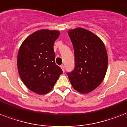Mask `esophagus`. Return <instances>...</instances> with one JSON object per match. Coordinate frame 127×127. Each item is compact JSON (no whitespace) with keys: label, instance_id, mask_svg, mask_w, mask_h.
Masks as SVG:
<instances>
[{"label":"esophagus","instance_id":"obj_1","mask_svg":"<svg viewBox=\"0 0 127 127\" xmlns=\"http://www.w3.org/2000/svg\"><path fill=\"white\" fill-rule=\"evenodd\" d=\"M61 68L62 70H63V71L64 72V66L63 64V65L61 66Z\"/></svg>","mask_w":127,"mask_h":127}]
</instances>
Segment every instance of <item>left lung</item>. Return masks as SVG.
Listing matches in <instances>:
<instances>
[{"mask_svg": "<svg viewBox=\"0 0 127 127\" xmlns=\"http://www.w3.org/2000/svg\"><path fill=\"white\" fill-rule=\"evenodd\" d=\"M68 35L74 47L75 66L67 75L76 90L88 94L104 79L108 63L106 49L99 37L85 29L69 30Z\"/></svg>", "mask_w": 127, "mask_h": 127, "instance_id": "obj_1", "label": "left lung"}]
</instances>
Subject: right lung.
Listing matches in <instances>:
<instances>
[{
  "mask_svg": "<svg viewBox=\"0 0 127 127\" xmlns=\"http://www.w3.org/2000/svg\"><path fill=\"white\" fill-rule=\"evenodd\" d=\"M59 35V31L41 30L28 37L19 49L20 76L28 88L38 94L49 92L63 73L55 64L53 49Z\"/></svg>",
  "mask_w": 127,
  "mask_h": 127,
  "instance_id": "right-lung-1",
  "label": "right lung"
}]
</instances>
